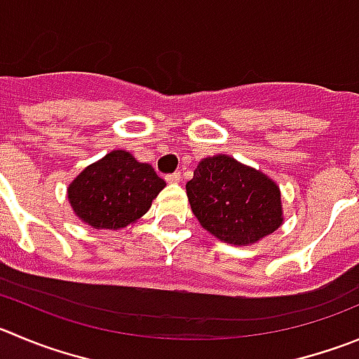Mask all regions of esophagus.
<instances>
[{"label":"esophagus","instance_id":"obj_1","mask_svg":"<svg viewBox=\"0 0 359 359\" xmlns=\"http://www.w3.org/2000/svg\"><path fill=\"white\" fill-rule=\"evenodd\" d=\"M165 182H167V183H180V182H182V172L177 170V172L169 174V176L165 177Z\"/></svg>","mask_w":359,"mask_h":359}]
</instances>
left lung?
<instances>
[{
	"mask_svg": "<svg viewBox=\"0 0 359 359\" xmlns=\"http://www.w3.org/2000/svg\"><path fill=\"white\" fill-rule=\"evenodd\" d=\"M187 196L199 224L224 243L248 247L284 224L278 185L229 155L201 160Z\"/></svg>",
	"mask_w": 359,
	"mask_h": 359,
	"instance_id": "1",
	"label": "left lung"
}]
</instances>
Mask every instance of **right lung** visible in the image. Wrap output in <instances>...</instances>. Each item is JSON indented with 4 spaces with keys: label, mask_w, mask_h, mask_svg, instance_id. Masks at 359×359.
<instances>
[{
    "label": "right lung",
    "mask_w": 359,
    "mask_h": 359,
    "mask_svg": "<svg viewBox=\"0 0 359 359\" xmlns=\"http://www.w3.org/2000/svg\"><path fill=\"white\" fill-rule=\"evenodd\" d=\"M165 187L149 163L125 149H114L88 165L68 185L75 217L93 229L119 231L137 222Z\"/></svg>",
    "instance_id": "1"
}]
</instances>
